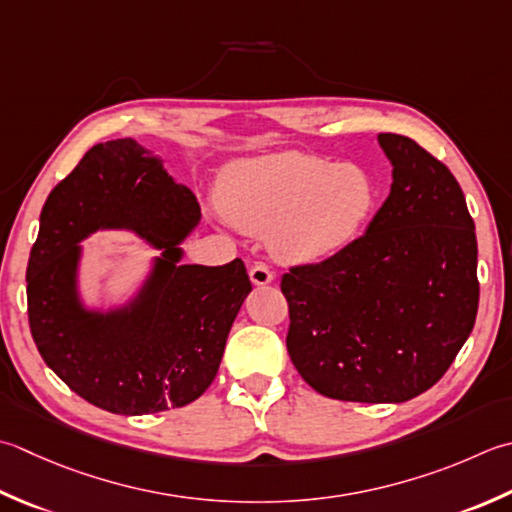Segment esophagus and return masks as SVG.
<instances>
[{"label":"esophagus","instance_id":"obj_1","mask_svg":"<svg viewBox=\"0 0 512 512\" xmlns=\"http://www.w3.org/2000/svg\"><path fill=\"white\" fill-rule=\"evenodd\" d=\"M248 275H250V282H253L255 286H268V284L273 282V279H275V275L270 273L268 266H264V264H255V266H250Z\"/></svg>","mask_w":512,"mask_h":512}]
</instances>
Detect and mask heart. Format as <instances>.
<instances>
[{"instance_id":"1","label":"heart","mask_w":512,"mask_h":512,"mask_svg":"<svg viewBox=\"0 0 512 512\" xmlns=\"http://www.w3.org/2000/svg\"><path fill=\"white\" fill-rule=\"evenodd\" d=\"M224 217L288 264H319L355 242L373 215L377 186L362 166L284 153L244 159L219 188Z\"/></svg>"}]
</instances>
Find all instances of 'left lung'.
<instances>
[{
	"mask_svg": "<svg viewBox=\"0 0 512 512\" xmlns=\"http://www.w3.org/2000/svg\"><path fill=\"white\" fill-rule=\"evenodd\" d=\"M393 184L366 233L282 277L288 355L324 397L402 404L435 386L475 326V222L453 173L410 137L377 135Z\"/></svg>",
	"mask_w": 512,
	"mask_h": 512,
	"instance_id": "1",
	"label": "left lung"
}]
</instances>
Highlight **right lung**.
<instances>
[{
    "label": "right lung",
    "instance_id": "obj_1",
    "mask_svg": "<svg viewBox=\"0 0 512 512\" xmlns=\"http://www.w3.org/2000/svg\"><path fill=\"white\" fill-rule=\"evenodd\" d=\"M202 210L135 139L95 144L39 215L30 250L28 322L46 366L97 408L148 415L179 408L213 384L226 339L248 297L242 259L184 264ZM124 229L158 250L143 279L113 303L83 297L81 242Z\"/></svg>",
    "mask_w": 512,
    "mask_h": 512
}]
</instances>
